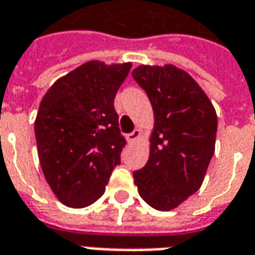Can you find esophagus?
<instances>
[{"instance_id":"34e87169","label":"esophagus","mask_w":255,"mask_h":255,"mask_svg":"<svg viewBox=\"0 0 255 255\" xmlns=\"http://www.w3.org/2000/svg\"><path fill=\"white\" fill-rule=\"evenodd\" d=\"M140 135H142V131H140V129H138V128H136V129H133L132 132L128 133L127 135L128 143H135V142L140 138Z\"/></svg>"}]
</instances>
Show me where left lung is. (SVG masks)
Returning a JSON list of instances; mask_svg holds the SVG:
<instances>
[{"mask_svg":"<svg viewBox=\"0 0 255 255\" xmlns=\"http://www.w3.org/2000/svg\"><path fill=\"white\" fill-rule=\"evenodd\" d=\"M132 78L154 115L149 160L133 172V183L144 202L168 212L202 186L214 154L217 115L191 75L172 64L139 65Z\"/></svg>","mask_w":255,"mask_h":255,"instance_id":"1","label":"left lung"}]
</instances>
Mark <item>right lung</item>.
Masks as SVG:
<instances>
[{"label": "right lung", "mask_w": 255, "mask_h": 255, "mask_svg": "<svg viewBox=\"0 0 255 255\" xmlns=\"http://www.w3.org/2000/svg\"><path fill=\"white\" fill-rule=\"evenodd\" d=\"M131 63L91 60L57 79L43 95L35 119L38 157L58 201L80 209L105 192L126 146L115 97Z\"/></svg>", "instance_id": "obj_1"}]
</instances>
